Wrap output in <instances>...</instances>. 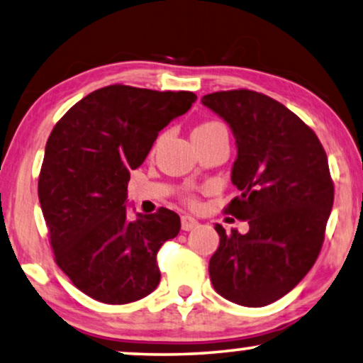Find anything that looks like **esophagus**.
Returning a JSON list of instances; mask_svg holds the SVG:
<instances>
[{
	"label": "esophagus",
	"instance_id": "34e87169",
	"mask_svg": "<svg viewBox=\"0 0 363 363\" xmlns=\"http://www.w3.org/2000/svg\"><path fill=\"white\" fill-rule=\"evenodd\" d=\"M199 224V222H197V219H194V217L192 216H182L181 217V227H182V230H192L194 229V227Z\"/></svg>",
	"mask_w": 363,
	"mask_h": 363
}]
</instances>
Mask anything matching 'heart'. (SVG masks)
I'll use <instances>...</instances> for the list:
<instances>
[{
  "instance_id": "b5f03b06",
  "label": "heart",
  "mask_w": 363,
  "mask_h": 363,
  "mask_svg": "<svg viewBox=\"0 0 363 363\" xmlns=\"http://www.w3.org/2000/svg\"><path fill=\"white\" fill-rule=\"evenodd\" d=\"M217 125H222L220 123H217V121H207V123L197 125L194 131H199V129H209V128H217ZM186 201L189 202L191 206H196L197 204V197L192 196V194H187L186 196Z\"/></svg>"
}]
</instances>
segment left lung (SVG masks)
Instances as JSON below:
<instances>
[{"label": "left lung", "mask_w": 363, "mask_h": 363, "mask_svg": "<svg viewBox=\"0 0 363 363\" xmlns=\"http://www.w3.org/2000/svg\"><path fill=\"white\" fill-rule=\"evenodd\" d=\"M238 144L232 182L240 196L225 214L249 232L227 234L209 260L211 282L227 301L269 306L306 277L320 254L333 206V181L317 134L291 109L250 89L206 94Z\"/></svg>", "instance_id": "1"}]
</instances>
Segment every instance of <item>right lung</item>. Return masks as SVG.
Returning a JSON list of instances; mask_svg holds the SVG:
<instances>
[{"mask_svg":"<svg viewBox=\"0 0 363 363\" xmlns=\"http://www.w3.org/2000/svg\"><path fill=\"white\" fill-rule=\"evenodd\" d=\"M196 99L191 91L111 84L77 101L52 128L38 196L55 262L94 301L121 306L157 287V252L179 234L181 219L166 207L128 219V182L159 131Z\"/></svg>","mask_w":363,"mask_h":363,"instance_id":"right-lung-1","label":"right lung"}]
</instances>
